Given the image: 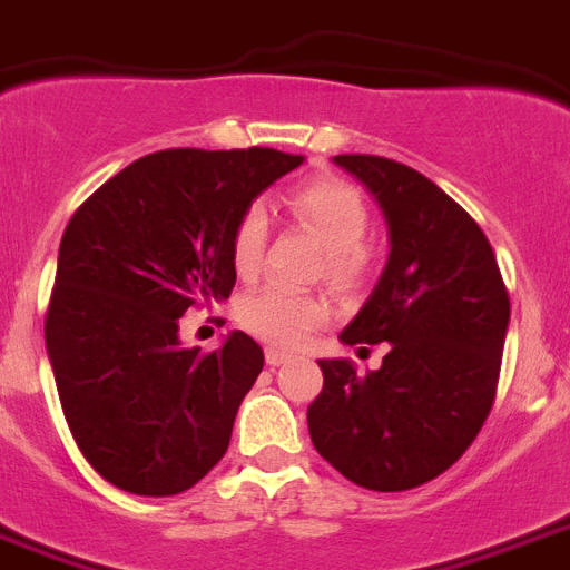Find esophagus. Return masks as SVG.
<instances>
[{"label":"esophagus","mask_w":570,"mask_h":570,"mask_svg":"<svg viewBox=\"0 0 570 570\" xmlns=\"http://www.w3.org/2000/svg\"><path fill=\"white\" fill-rule=\"evenodd\" d=\"M265 360H267V366H282V363H288L291 354L288 352H279V348H274V345H267V348H265Z\"/></svg>","instance_id":"34e87169"}]
</instances>
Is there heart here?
I'll list each match as a JSON object with an SVG mask.
<instances>
[{"instance_id": "heart-1", "label": "heart", "mask_w": 570, "mask_h": 570, "mask_svg": "<svg viewBox=\"0 0 570 570\" xmlns=\"http://www.w3.org/2000/svg\"><path fill=\"white\" fill-rule=\"evenodd\" d=\"M288 207L296 222H303L328 250L325 259L328 279L337 288H352L366 267L363 242L372 225L363 193L343 178H314L291 193ZM265 247L267 216L259 204H253L242 213L230 238L233 267L242 279L259 274ZM238 320L256 337L282 348H296L328 320V303L323 296L265 285L238 303Z\"/></svg>"}]
</instances>
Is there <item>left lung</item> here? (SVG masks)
<instances>
[{
  "label": "left lung",
  "instance_id": "obj_1",
  "mask_svg": "<svg viewBox=\"0 0 570 570\" xmlns=\"http://www.w3.org/2000/svg\"><path fill=\"white\" fill-rule=\"evenodd\" d=\"M334 164L377 198L392 242L340 340L389 343V352L366 374L348 360H320L323 392L308 406V432L348 481L401 493L450 470L488 421L510 296L484 230L426 175L377 155Z\"/></svg>",
  "mask_w": 570,
  "mask_h": 570
}]
</instances>
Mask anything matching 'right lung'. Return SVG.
I'll list each match as a JSON object with an SVG mask.
<instances>
[{
    "instance_id": "add662e5",
    "label": "right lung",
    "mask_w": 570,
    "mask_h": 570,
    "mask_svg": "<svg viewBox=\"0 0 570 570\" xmlns=\"http://www.w3.org/2000/svg\"><path fill=\"white\" fill-rule=\"evenodd\" d=\"M303 155L160 149L91 193L57 256L46 348L77 446L109 484L175 495L210 473L265 366L245 332L184 348V311L227 299L242 213Z\"/></svg>"
}]
</instances>
